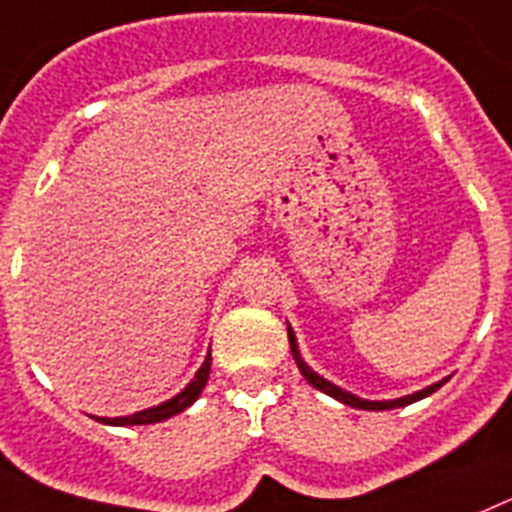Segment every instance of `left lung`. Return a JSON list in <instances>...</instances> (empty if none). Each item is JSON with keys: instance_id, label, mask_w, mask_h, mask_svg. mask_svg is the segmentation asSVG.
<instances>
[{"instance_id": "left-lung-1", "label": "left lung", "mask_w": 512, "mask_h": 512, "mask_svg": "<svg viewBox=\"0 0 512 512\" xmlns=\"http://www.w3.org/2000/svg\"><path fill=\"white\" fill-rule=\"evenodd\" d=\"M288 342H291V353H293V361H296V366H299L301 376H304L306 381H309L314 389L324 391V394H330L332 399H337V402L348 404V407H355V410H371V412H379V410H394V407H404V404H412L417 402V399H425L430 397L433 391L441 389L443 384L448 381V376L443 381H435V384L425 386V389L415 391V394H407V397H399V399H363L358 397V394H350V391L340 389L337 384H332V381H327L324 376H319L314 368L309 366V363L301 358V350H299V342H296V335H293L291 324H288Z\"/></svg>"}]
</instances>
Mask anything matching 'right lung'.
<instances>
[{"mask_svg": "<svg viewBox=\"0 0 512 512\" xmlns=\"http://www.w3.org/2000/svg\"><path fill=\"white\" fill-rule=\"evenodd\" d=\"M208 373H211V353L206 355V361H203V366L198 368V373L193 376V381H190V384L185 386L180 394H175L172 399H167V402L157 404V407H149V410L133 412V415H126V417H95V415H90V417H95V420L102 422V425H118V428H126V425H151V422L170 420V417L180 415L182 410H188L190 404L201 397V391L206 389Z\"/></svg>", "mask_w": 512, "mask_h": 512, "instance_id": "add662e5", "label": "right lung"}]
</instances>
